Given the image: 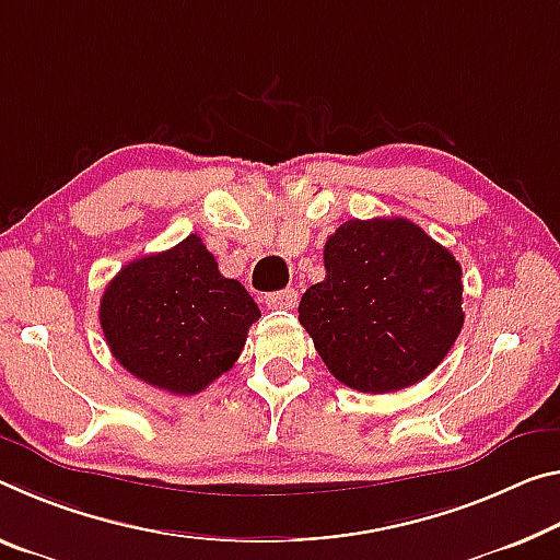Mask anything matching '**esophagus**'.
<instances>
[{
    "label": "esophagus",
    "instance_id": "34e87169",
    "mask_svg": "<svg viewBox=\"0 0 560 560\" xmlns=\"http://www.w3.org/2000/svg\"><path fill=\"white\" fill-rule=\"evenodd\" d=\"M264 301L269 308H294L299 304V294L294 289H281V291H271V294H266Z\"/></svg>",
    "mask_w": 560,
    "mask_h": 560
}]
</instances>
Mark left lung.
<instances>
[{"label":"left lung","instance_id":"8db88e82","mask_svg":"<svg viewBox=\"0 0 560 560\" xmlns=\"http://www.w3.org/2000/svg\"><path fill=\"white\" fill-rule=\"evenodd\" d=\"M326 279L299 322L341 384L401 392L439 366L464 326L460 264L408 219H351L326 238Z\"/></svg>","mask_w":560,"mask_h":560}]
</instances>
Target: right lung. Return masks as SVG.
Listing matches in <instances>:
<instances>
[{"instance_id": "right-lung-1", "label": "right lung", "mask_w": 560, "mask_h": 560, "mask_svg": "<svg viewBox=\"0 0 560 560\" xmlns=\"http://www.w3.org/2000/svg\"><path fill=\"white\" fill-rule=\"evenodd\" d=\"M259 316L242 283L221 277L197 234L129 261L100 304L114 359L131 376L176 396L199 394L226 374Z\"/></svg>"}]
</instances>
